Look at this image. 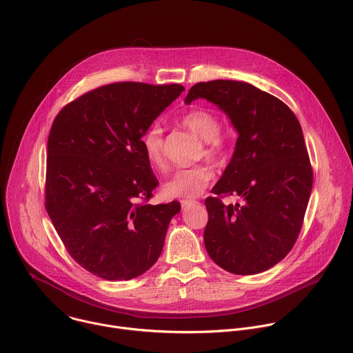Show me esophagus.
I'll return each instance as SVG.
<instances>
[{
	"label": "esophagus",
	"instance_id": "34e87169",
	"mask_svg": "<svg viewBox=\"0 0 353 353\" xmlns=\"http://www.w3.org/2000/svg\"><path fill=\"white\" fill-rule=\"evenodd\" d=\"M198 201L195 199H181V207L185 210V208H190L192 205H196Z\"/></svg>",
	"mask_w": 353,
	"mask_h": 353
}]
</instances>
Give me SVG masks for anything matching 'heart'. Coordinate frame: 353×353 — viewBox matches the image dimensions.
I'll return each mask as SVG.
<instances>
[{
    "instance_id": "heart-1",
    "label": "heart",
    "mask_w": 353,
    "mask_h": 353,
    "mask_svg": "<svg viewBox=\"0 0 353 353\" xmlns=\"http://www.w3.org/2000/svg\"><path fill=\"white\" fill-rule=\"evenodd\" d=\"M181 124L205 141L204 155L210 159H221L228 150V138L221 132L219 117L208 109L195 108L181 116ZM142 148L145 157L157 169L166 168L163 152V130L159 124H152L142 135ZM214 170L208 165H198L177 170L165 184V192L170 196L195 198L203 192L211 180Z\"/></svg>"
}]
</instances>
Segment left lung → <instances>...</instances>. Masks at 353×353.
I'll return each mask as SVG.
<instances>
[{
    "instance_id": "8db88e82",
    "label": "left lung",
    "mask_w": 353,
    "mask_h": 353,
    "mask_svg": "<svg viewBox=\"0 0 353 353\" xmlns=\"http://www.w3.org/2000/svg\"><path fill=\"white\" fill-rule=\"evenodd\" d=\"M203 97L239 132L233 157L205 199L210 257L236 275L270 270L294 245L313 187V169L294 113L278 97L240 81L195 83L185 103ZM237 193L240 206L220 198Z\"/></svg>"
}]
</instances>
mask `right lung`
<instances>
[{
  "mask_svg": "<svg viewBox=\"0 0 353 353\" xmlns=\"http://www.w3.org/2000/svg\"><path fill=\"white\" fill-rule=\"evenodd\" d=\"M183 90L179 83H109L72 100L53 121L46 211L70 256L99 278H137L162 253L180 204H148L159 181L142 135Z\"/></svg>",
  "mask_w": 353,
  "mask_h": 353,
  "instance_id": "right-lung-1",
  "label": "right lung"
}]
</instances>
